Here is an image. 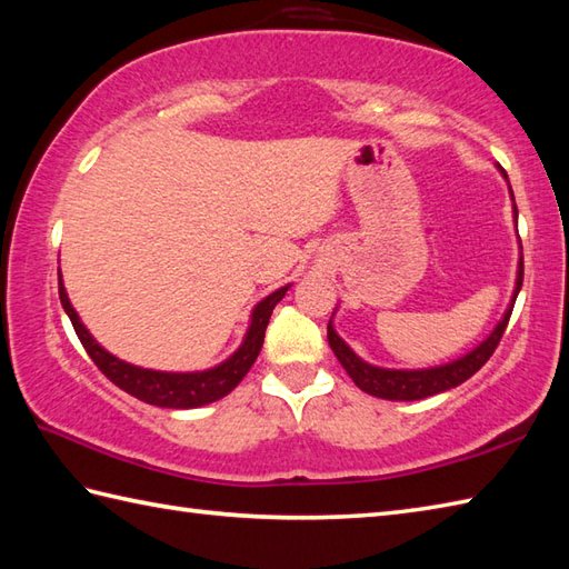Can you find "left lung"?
<instances>
[{
    "label": "left lung",
    "mask_w": 569,
    "mask_h": 569,
    "mask_svg": "<svg viewBox=\"0 0 569 569\" xmlns=\"http://www.w3.org/2000/svg\"><path fill=\"white\" fill-rule=\"evenodd\" d=\"M503 176H506V171H503ZM511 198H513V190H511ZM513 214L518 222L516 204H513ZM521 286H523V257H521V263H518V278H516V291H513L511 308L503 312L501 322L493 328V332L487 337L485 342L471 349L469 355L450 361V365L432 367V369H410V371L408 369H381V367L367 365V361L359 359L352 349L345 345L342 337L335 332L332 320L328 322V342L332 347L335 357L340 359V365L345 367V371L352 377V381L359 386L361 391H367L369 396H377V398H386V401H420V398L455 389V386L465 383L471 373H477L481 367L487 365L489 357L493 355V349L499 347L501 337L506 332V325H509L516 296H518V291H521Z\"/></svg>",
    "instance_id": "obj_1"
}]
</instances>
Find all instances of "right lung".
Returning <instances> with one entry per match:
<instances>
[{"label":"right lung","mask_w":569,"mask_h":569,"mask_svg":"<svg viewBox=\"0 0 569 569\" xmlns=\"http://www.w3.org/2000/svg\"><path fill=\"white\" fill-rule=\"evenodd\" d=\"M288 291V286L278 288L271 296H266L261 303L251 312V325L247 330L244 342L237 349V352L222 361L220 367L208 369V371H192V373H171V371H153V369H141L134 365H127V361L112 357L107 349H102L98 342L92 340V335L84 330L80 322L76 308L70 306L68 293L63 288V281L58 278V296L60 306L68 312L72 328L78 332V340L82 342L84 352L98 365V369L104 373L119 389L131 393L143 403L161 406V408H198L208 406L212 401H220L229 391L237 389V383L247 377L253 361H257L266 325H269L271 312L278 300H281Z\"/></svg>","instance_id":"obj_1"}]
</instances>
